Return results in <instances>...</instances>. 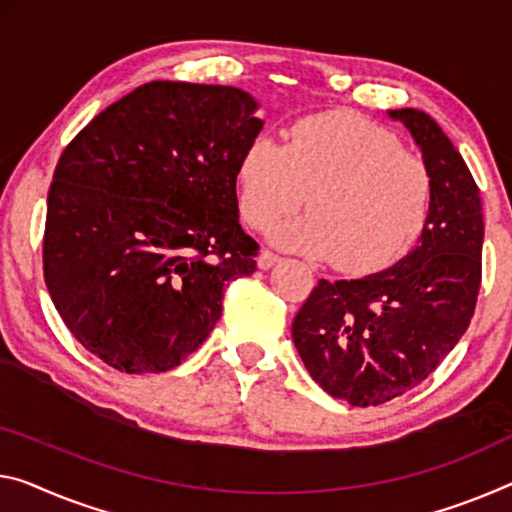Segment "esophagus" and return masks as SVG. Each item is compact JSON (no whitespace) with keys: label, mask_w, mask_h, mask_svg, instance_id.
<instances>
[{"label":"esophagus","mask_w":512,"mask_h":512,"mask_svg":"<svg viewBox=\"0 0 512 512\" xmlns=\"http://www.w3.org/2000/svg\"><path fill=\"white\" fill-rule=\"evenodd\" d=\"M279 261H281V256L274 254V251H270V249H263L261 254H258V267H261V270H270V267L277 265Z\"/></svg>","instance_id":"1"}]
</instances>
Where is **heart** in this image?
<instances>
[{
	"instance_id": "1",
	"label": "heart",
	"mask_w": 512,
	"mask_h": 512,
	"mask_svg": "<svg viewBox=\"0 0 512 512\" xmlns=\"http://www.w3.org/2000/svg\"><path fill=\"white\" fill-rule=\"evenodd\" d=\"M240 215L270 229L306 199L309 215L274 233L279 245L371 274L398 263L426 229L432 176L389 130L357 114H316L286 144L258 135L238 162Z\"/></svg>"
}]
</instances>
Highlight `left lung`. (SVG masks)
Wrapping results in <instances>:
<instances>
[{
	"label": "left lung",
	"instance_id": "left-lung-1",
	"mask_svg": "<svg viewBox=\"0 0 512 512\" xmlns=\"http://www.w3.org/2000/svg\"><path fill=\"white\" fill-rule=\"evenodd\" d=\"M432 176V206L403 261L364 279H320L293 320L306 371L329 396L382 405L414 389L467 332L481 288L483 206L444 130L419 109H391Z\"/></svg>",
	"mask_w": 512,
	"mask_h": 512
}]
</instances>
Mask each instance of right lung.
<instances>
[{"mask_svg": "<svg viewBox=\"0 0 512 512\" xmlns=\"http://www.w3.org/2000/svg\"><path fill=\"white\" fill-rule=\"evenodd\" d=\"M235 86L148 82L64 148L47 194L43 274L59 316L121 373H164L256 270L235 174L263 128Z\"/></svg>", "mask_w": 512, "mask_h": 512, "instance_id": "right-lung-1", "label": "right lung"}]
</instances>
